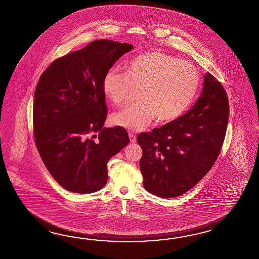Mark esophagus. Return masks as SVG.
<instances>
[{
	"label": "esophagus",
	"instance_id": "34e87169",
	"mask_svg": "<svg viewBox=\"0 0 259 259\" xmlns=\"http://www.w3.org/2000/svg\"><path fill=\"white\" fill-rule=\"evenodd\" d=\"M128 136H130V140H131V143H136V136L135 134H133V133H128Z\"/></svg>",
	"mask_w": 259,
	"mask_h": 259
}]
</instances>
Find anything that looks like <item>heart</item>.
I'll return each instance as SVG.
<instances>
[{
  "mask_svg": "<svg viewBox=\"0 0 259 259\" xmlns=\"http://www.w3.org/2000/svg\"><path fill=\"white\" fill-rule=\"evenodd\" d=\"M199 85L192 64L161 52L139 54L126 64L124 73L111 68L102 79V92L114 105L127 100L132 87H141L140 101L111 117L113 125L133 132L145 130L155 117L159 123L177 119L191 105Z\"/></svg>",
  "mask_w": 259,
  "mask_h": 259,
  "instance_id": "b5f03b06",
  "label": "heart"
}]
</instances>
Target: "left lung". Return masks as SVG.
<instances>
[{
  "label": "left lung",
  "instance_id": "obj_1",
  "mask_svg": "<svg viewBox=\"0 0 259 259\" xmlns=\"http://www.w3.org/2000/svg\"><path fill=\"white\" fill-rule=\"evenodd\" d=\"M228 98L219 80L204 76L201 96L184 115L151 133H140V169L146 191L162 198L188 192L219 156L228 123Z\"/></svg>",
  "mask_w": 259,
  "mask_h": 259
}]
</instances>
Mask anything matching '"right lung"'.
I'll return each instance as SVG.
<instances>
[{
	"label": "right lung",
	"mask_w": 259,
	"mask_h": 259,
	"mask_svg": "<svg viewBox=\"0 0 259 259\" xmlns=\"http://www.w3.org/2000/svg\"><path fill=\"white\" fill-rule=\"evenodd\" d=\"M133 49L95 40L53 61L40 77L33 98L35 145L48 171L69 192L102 189L108 160L130 142L124 127H103L108 110L102 79Z\"/></svg>",
	"instance_id": "obj_1"
}]
</instances>
